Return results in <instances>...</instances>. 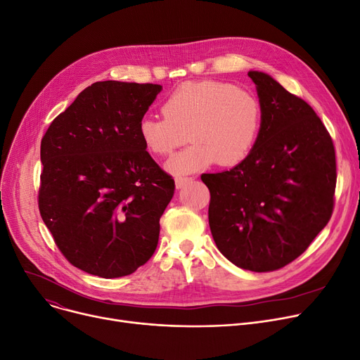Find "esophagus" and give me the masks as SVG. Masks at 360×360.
Here are the masks:
<instances>
[{
  "label": "esophagus",
  "instance_id": "1",
  "mask_svg": "<svg viewBox=\"0 0 360 360\" xmlns=\"http://www.w3.org/2000/svg\"><path fill=\"white\" fill-rule=\"evenodd\" d=\"M193 179L191 177H177L176 179V189H183L186 184H189Z\"/></svg>",
  "mask_w": 360,
  "mask_h": 360
}]
</instances>
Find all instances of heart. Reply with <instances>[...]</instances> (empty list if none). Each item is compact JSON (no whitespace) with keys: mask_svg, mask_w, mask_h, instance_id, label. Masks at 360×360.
Segmentation results:
<instances>
[{"mask_svg":"<svg viewBox=\"0 0 360 360\" xmlns=\"http://www.w3.org/2000/svg\"><path fill=\"white\" fill-rule=\"evenodd\" d=\"M162 115H146L138 124L139 139L152 155L164 157L186 142L192 146L169 158L168 173L184 176L218 161L230 167L242 162L258 139L262 108L253 92L227 82H186L162 104Z\"/></svg>","mask_w":360,"mask_h":360,"instance_id":"obj_1","label":"heart"}]
</instances>
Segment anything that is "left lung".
<instances>
[{"label":"left lung","instance_id":"obj_1","mask_svg":"<svg viewBox=\"0 0 360 360\" xmlns=\"http://www.w3.org/2000/svg\"><path fill=\"white\" fill-rule=\"evenodd\" d=\"M262 108L258 139L230 171L202 174L217 248L238 268L276 271L300 256L334 207L335 152L312 107L250 70Z\"/></svg>","mask_w":360,"mask_h":360}]
</instances>
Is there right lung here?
Segmentation results:
<instances>
[{
	"instance_id": "right-lung-1",
	"label": "right lung",
	"mask_w": 360,
	"mask_h": 360,
	"mask_svg": "<svg viewBox=\"0 0 360 360\" xmlns=\"http://www.w3.org/2000/svg\"><path fill=\"white\" fill-rule=\"evenodd\" d=\"M161 91L96 82L42 138L41 217L67 261L92 276H129L157 249L174 180L145 149L138 124Z\"/></svg>"
}]
</instances>
